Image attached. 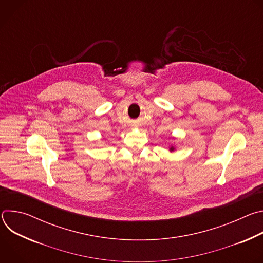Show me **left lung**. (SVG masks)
Masks as SVG:
<instances>
[{"instance_id": "obj_1", "label": "left lung", "mask_w": 263, "mask_h": 263, "mask_svg": "<svg viewBox=\"0 0 263 263\" xmlns=\"http://www.w3.org/2000/svg\"><path fill=\"white\" fill-rule=\"evenodd\" d=\"M168 148H170V152H174L175 149H176V147H175L173 144H171V145L168 146Z\"/></svg>"}]
</instances>
